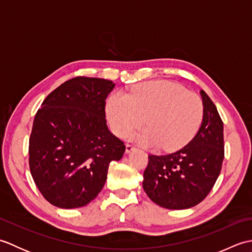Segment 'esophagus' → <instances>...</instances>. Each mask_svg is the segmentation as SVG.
<instances>
[{"instance_id": "obj_1", "label": "esophagus", "mask_w": 252, "mask_h": 252, "mask_svg": "<svg viewBox=\"0 0 252 252\" xmlns=\"http://www.w3.org/2000/svg\"><path fill=\"white\" fill-rule=\"evenodd\" d=\"M135 149V146L133 145V144H126V153H131L132 151H134Z\"/></svg>"}]
</instances>
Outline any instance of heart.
<instances>
[{
    "label": "heart",
    "mask_w": 252,
    "mask_h": 252,
    "mask_svg": "<svg viewBox=\"0 0 252 252\" xmlns=\"http://www.w3.org/2000/svg\"><path fill=\"white\" fill-rule=\"evenodd\" d=\"M107 118L117 136L123 137L144 121L146 129L135 134L144 145L163 151L183 147L192 140L202 123L203 104L195 93L169 81H151L116 92L106 106Z\"/></svg>",
    "instance_id": "heart-1"
}]
</instances>
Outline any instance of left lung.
<instances>
[{
	"instance_id": "8db88e82",
	"label": "left lung",
	"mask_w": 252,
	"mask_h": 252,
	"mask_svg": "<svg viewBox=\"0 0 252 252\" xmlns=\"http://www.w3.org/2000/svg\"><path fill=\"white\" fill-rule=\"evenodd\" d=\"M203 119L195 137L169 155H149L143 189L158 206L181 210L201 202L220 175L224 159L223 121L216 105L200 91Z\"/></svg>"
}]
</instances>
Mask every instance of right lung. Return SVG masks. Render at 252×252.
Instances as JSON below:
<instances>
[{"mask_svg":"<svg viewBox=\"0 0 252 252\" xmlns=\"http://www.w3.org/2000/svg\"><path fill=\"white\" fill-rule=\"evenodd\" d=\"M110 80L76 77L60 85L36 111L29 167L45 199L63 209L88 205L104 187L112 160L126 151L108 130L105 106Z\"/></svg>","mask_w":252,"mask_h":252,"instance_id":"1","label":"right lung"}]
</instances>
